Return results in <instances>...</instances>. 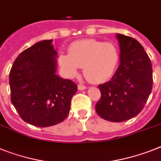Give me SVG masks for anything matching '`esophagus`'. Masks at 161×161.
<instances>
[{
  "label": "esophagus",
  "instance_id": "esophagus-1",
  "mask_svg": "<svg viewBox=\"0 0 161 161\" xmlns=\"http://www.w3.org/2000/svg\"><path fill=\"white\" fill-rule=\"evenodd\" d=\"M78 90H80V91H83V90H85V89L87 88V87H86V86H84V85L78 84Z\"/></svg>",
  "mask_w": 161,
  "mask_h": 161
}]
</instances>
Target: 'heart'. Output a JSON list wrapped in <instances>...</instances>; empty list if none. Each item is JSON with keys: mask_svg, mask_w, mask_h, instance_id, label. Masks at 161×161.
I'll return each instance as SVG.
<instances>
[{"mask_svg": "<svg viewBox=\"0 0 161 161\" xmlns=\"http://www.w3.org/2000/svg\"><path fill=\"white\" fill-rule=\"evenodd\" d=\"M119 60L118 48L114 43L84 39L73 42L69 54H61L59 64L69 77L78 74L83 67L85 77L92 83H104L114 74Z\"/></svg>", "mask_w": 161, "mask_h": 161, "instance_id": "1", "label": "heart"}]
</instances>
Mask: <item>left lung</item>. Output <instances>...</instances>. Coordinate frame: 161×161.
<instances>
[{"mask_svg":"<svg viewBox=\"0 0 161 161\" xmlns=\"http://www.w3.org/2000/svg\"><path fill=\"white\" fill-rule=\"evenodd\" d=\"M119 65L109 82L98 86L101 93L97 114L111 122L130 119L141 112L152 89V63L142 46L133 37L116 33Z\"/></svg>","mask_w":161,"mask_h":161,"instance_id":"obj_1","label":"left lung"}]
</instances>
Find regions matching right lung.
<instances>
[{
	"mask_svg": "<svg viewBox=\"0 0 161 161\" xmlns=\"http://www.w3.org/2000/svg\"><path fill=\"white\" fill-rule=\"evenodd\" d=\"M57 51L52 40L37 42L14 60L9 72L11 102L22 119L41 128L65 119L76 83L56 74Z\"/></svg>",
	"mask_w": 161,
	"mask_h": 161,
	"instance_id": "obj_1",
	"label": "right lung"
}]
</instances>
